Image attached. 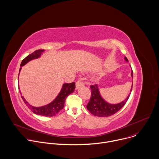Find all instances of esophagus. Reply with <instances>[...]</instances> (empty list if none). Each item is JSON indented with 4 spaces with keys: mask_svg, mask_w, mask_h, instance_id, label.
Returning a JSON list of instances; mask_svg holds the SVG:
<instances>
[{
    "mask_svg": "<svg viewBox=\"0 0 159 159\" xmlns=\"http://www.w3.org/2000/svg\"><path fill=\"white\" fill-rule=\"evenodd\" d=\"M84 85V82L81 80H79L76 82V84H75V86H76V89H79L80 87Z\"/></svg>",
    "mask_w": 159,
    "mask_h": 159,
    "instance_id": "34e87169",
    "label": "esophagus"
}]
</instances>
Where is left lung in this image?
I'll return each instance as SVG.
<instances>
[{
	"label": "left lung",
	"instance_id": "obj_1",
	"mask_svg": "<svg viewBox=\"0 0 159 159\" xmlns=\"http://www.w3.org/2000/svg\"><path fill=\"white\" fill-rule=\"evenodd\" d=\"M125 59L128 61V59L126 57H125ZM131 75L133 77V70L131 71ZM132 87L130 93L132 90ZM90 87L91 89V96H90V101L87 105V109L92 115L99 117H107L115 114L125 106L131 94L129 93L126 99L123 101L118 104H112L107 102L101 97L98 84L92 85L90 86Z\"/></svg>",
	"mask_w": 159,
	"mask_h": 159
}]
</instances>
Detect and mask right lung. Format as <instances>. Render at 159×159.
<instances>
[{
	"instance_id": "1",
	"label": "right lung",
	"mask_w": 159,
	"mask_h": 159,
	"mask_svg": "<svg viewBox=\"0 0 159 159\" xmlns=\"http://www.w3.org/2000/svg\"><path fill=\"white\" fill-rule=\"evenodd\" d=\"M44 50H38L32 53L31 54L27 56L25 59L22 60L20 66H24L26 65L28 62L30 61L38 58L40 57L41 55L44 52ZM21 70V67L20 68L19 74L20 73V71ZM75 89V82L70 83V84H63L62 88L59 93L58 95L57 96V98L50 104L45 105L41 107H34L31 105H30L26 100L24 98V97L22 96L21 92L20 91V94H21V98L26 104V105L31 109V111L34 112V114L38 115H41L43 116H54L63 108L64 104L65 102V99L67 98V96L70 95L71 93H72Z\"/></svg>"
}]
</instances>
